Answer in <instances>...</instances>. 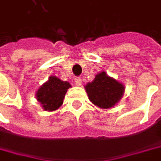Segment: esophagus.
Here are the masks:
<instances>
[{"label": "esophagus", "mask_w": 161, "mask_h": 161, "mask_svg": "<svg viewBox=\"0 0 161 161\" xmlns=\"http://www.w3.org/2000/svg\"><path fill=\"white\" fill-rule=\"evenodd\" d=\"M75 83L76 86H81L82 85V79H81L80 77H75Z\"/></svg>", "instance_id": "1"}]
</instances>
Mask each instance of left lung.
<instances>
[{
  "label": "left lung",
  "instance_id": "8db88e82",
  "mask_svg": "<svg viewBox=\"0 0 161 161\" xmlns=\"http://www.w3.org/2000/svg\"><path fill=\"white\" fill-rule=\"evenodd\" d=\"M90 102L101 108H111L122 97L124 86L105 72L98 74L94 80L86 86Z\"/></svg>",
  "mask_w": 161,
  "mask_h": 161
}]
</instances>
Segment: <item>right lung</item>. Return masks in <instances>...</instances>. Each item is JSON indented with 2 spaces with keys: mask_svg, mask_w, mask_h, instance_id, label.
Listing matches in <instances>:
<instances>
[{
  "mask_svg": "<svg viewBox=\"0 0 161 161\" xmlns=\"http://www.w3.org/2000/svg\"><path fill=\"white\" fill-rule=\"evenodd\" d=\"M69 87H71L70 83L61 81L56 76H50L48 81L37 91L36 98L45 110L54 111L62 104Z\"/></svg>",
  "mask_w": 161,
  "mask_h": 161,
  "instance_id": "right-lung-1",
  "label": "right lung"
}]
</instances>
